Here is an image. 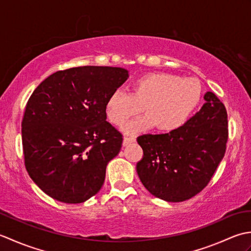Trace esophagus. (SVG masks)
<instances>
[{
  "label": "esophagus",
  "instance_id": "34e87169",
  "mask_svg": "<svg viewBox=\"0 0 251 251\" xmlns=\"http://www.w3.org/2000/svg\"><path fill=\"white\" fill-rule=\"evenodd\" d=\"M135 141H136V138L135 137L126 136V137H124V140H123V145L128 146L129 143H132V142H135Z\"/></svg>",
  "mask_w": 251,
  "mask_h": 251
}]
</instances>
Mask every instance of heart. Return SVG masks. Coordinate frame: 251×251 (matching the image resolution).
Returning a JSON list of instances; mask_svg holds the SVG:
<instances>
[{
    "mask_svg": "<svg viewBox=\"0 0 251 251\" xmlns=\"http://www.w3.org/2000/svg\"><path fill=\"white\" fill-rule=\"evenodd\" d=\"M202 89L195 77L172 73H148L128 87V94L116 90L106 100L105 112L112 124L122 127L142 110L147 115L129 123L127 134L156 127L162 132L179 129L199 105Z\"/></svg>",
    "mask_w": 251,
    "mask_h": 251,
    "instance_id": "obj_1",
    "label": "heart"
}]
</instances>
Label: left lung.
I'll return each instance as SVG.
<instances>
[{"instance_id":"left-lung-1","label":"left lung","mask_w":251,"mask_h":251,"mask_svg":"<svg viewBox=\"0 0 251 251\" xmlns=\"http://www.w3.org/2000/svg\"><path fill=\"white\" fill-rule=\"evenodd\" d=\"M204 99L201 110L179 129L137 138L143 150L138 176L157 199L177 202L194 197L209 183L225 156L226 109L214 93L207 92Z\"/></svg>"}]
</instances>
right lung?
<instances>
[{"instance_id":"add662e5","label":"right lung","mask_w":251,"mask_h":251,"mask_svg":"<svg viewBox=\"0 0 251 251\" xmlns=\"http://www.w3.org/2000/svg\"><path fill=\"white\" fill-rule=\"evenodd\" d=\"M128 77L123 68L85 66L52 73L26 102L21 122L25 166L35 184L67 204L97 194L123 135L105 103Z\"/></svg>"}]
</instances>
